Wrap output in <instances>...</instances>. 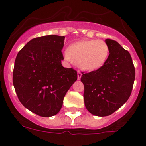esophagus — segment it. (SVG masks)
<instances>
[{
	"instance_id": "34e87169",
	"label": "esophagus",
	"mask_w": 146,
	"mask_h": 146,
	"mask_svg": "<svg viewBox=\"0 0 146 146\" xmlns=\"http://www.w3.org/2000/svg\"><path fill=\"white\" fill-rule=\"evenodd\" d=\"M81 77H82V73L80 72H77V79L80 80Z\"/></svg>"
}]
</instances>
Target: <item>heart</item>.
Masks as SVG:
<instances>
[{
    "instance_id": "obj_1",
    "label": "heart",
    "mask_w": 146,
    "mask_h": 146,
    "mask_svg": "<svg viewBox=\"0 0 146 146\" xmlns=\"http://www.w3.org/2000/svg\"><path fill=\"white\" fill-rule=\"evenodd\" d=\"M109 46L103 40H82L72 44L64 52V58L69 62L75 60L85 71H95L101 68L108 58Z\"/></svg>"
}]
</instances>
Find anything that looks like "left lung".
I'll return each mask as SVG.
<instances>
[{
  "label": "left lung",
  "instance_id": "obj_1",
  "mask_svg": "<svg viewBox=\"0 0 146 146\" xmlns=\"http://www.w3.org/2000/svg\"><path fill=\"white\" fill-rule=\"evenodd\" d=\"M110 49L106 63L95 71L83 73L84 102L91 114L104 117L113 114L131 95L135 69L129 52L114 40H105Z\"/></svg>",
  "mask_w": 146,
  "mask_h": 146
}]
</instances>
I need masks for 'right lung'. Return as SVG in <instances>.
Here are the masks:
<instances>
[{"mask_svg":"<svg viewBox=\"0 0 146 146\" xmlns=\"http://www.w3.org/2000/svg\"><path fill=\"white\" fill-rule=\"evenodd\" d=\"M64 36L48 35L31 39L17 55L13 85L17 97L30 111L42 117L53 116L77 80V71L64 68Z\"/></svg>","mask_w":146,"mask_h":146,"instance_id":"right-lung-1","label":"right lung"}]
</instances>
